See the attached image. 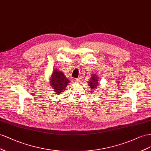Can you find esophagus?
<instances>
[{
    "label": "esophagus",
    "instance_id": "obj_1",
    "mask_svg": "<svg viewBox=\"0 0 151 151\" xmlns=\"http://www.w3.org/2000/svg\"><path fill=\"white\" fill-rule=\"evenodd\" d=\"M81 78H74V81H81Z\"/></svg>",
    "mask_w": 151,
    "mask_h": 151
}]
</instances>
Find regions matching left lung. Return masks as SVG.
<instances>
[{
    "mask_svg": "<svg viewBox=\"0 0 151 151\" xmlns=\"http://www.w3.org/2000/svg\"><path fill=\"white\" fill-rule=\"evenodd\" d=\"M98 78L96 76V75H93L92 76L91 78L90 79V81L88 82V85H89V87L90 89H96V88H97V86L98 85Z\"/></svg>",
    "mask_w": 151,
    "mask_h": 151,
    "instance_id": "8db88e82",
    "label": "left lung"
}]
</instances>
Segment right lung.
<instances>
[{
    "instance_id": "add662e5",
    "label": "right lung",
    "mask_w": 151,
    "mask_h": 151,
    "mask_svg": "<svg viewBox=\"0 0 151 151\" xmlns=\"http://www.w3.org/2000/svg\"><path fill=\"white\" fill-rule=\"evenodd\" d=\"M69 79L66 78L63 73L61 71L55 70L54 71L50 79V86L54 90L55 92L58 93H61L64 92L65 87L69 83Z\"/></svg>"
}]
</instances>
